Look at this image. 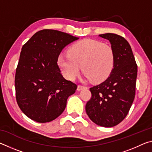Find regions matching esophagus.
I'll use <instances>...</instances> for the list:
<instances>
[{
	"label": "esophagus",
	"mask_w": 152,
	"mask_h": 152,
	"mask_svg": "<svg viewBox=\"0 0 152 152\" xmlns=\"http://www.w3.org/2000/svg\"><path fill=\"white\" fill-rule=\"evenodd\" d=\"M86 87H85L84 86H82V85H78V87H77V90H78V91H80L81 90H82L83 88H85Z\"/></svg>",
	"instance_id": "1"
}]
</instances>
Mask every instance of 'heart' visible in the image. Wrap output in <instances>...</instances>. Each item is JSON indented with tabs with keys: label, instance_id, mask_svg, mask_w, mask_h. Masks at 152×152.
I'll return each mask as SVG.
<instances>
[{
	"label": "heart",
	"instance_id": "1",
	"mask_svg": "<svg viewBox=\"0 0 152 152\" xmlns=\"http://www.w3.org/2000/svg\"><path fill=\"white\" fill-rule=\"evenodd\" d=\"M68 54L59 56L57 64L64 76L70 80L78 76L82 66L86 79L99 83L108 78L114 65L111 47L96 40L84 39L74 43Z\"/></svg>",
	"mask_w": 152,
	"mask_h": 152
}]
</instances>
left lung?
<instances>
[{
  "mask_svg": "<svg viewBox=\"0 0 152 152\" xmlns=\"http://www.w3.org/2000/svg\"><path fill=\"white\" fill-rule=\"evenodd\" d=\"M99 37L109 41L114 53V65L107 80L90 88L92 97L86 112L96 125L111 127L127 116L135 95L137 66L129 43L114 33Z\"/></svg>",
  "mask_w": 152,
  "mask_h": 152,
  "instance_id": "8db88e82",
  "label": "left lung"
}]
</instances>
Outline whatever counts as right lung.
<instances>
[{
  "instance_id": "add662e5",
  "label": "right lung",
  "mask_w": 152,
  "mask_h": 152,
  "mask_svg": "<svg viewBox=\"0 0 152 152\" xmlns=\"http://www.w3.org/2000/svg\"><path fill=\"white\" fill-rule=\"evenodd\" d=\"M78 39L60 31L43 29L23 46L15 84L17 104L29 119L50 122L65 110L77 85L61 75L57 59L66 45Z\"/></svg>"
}]
</instances>
